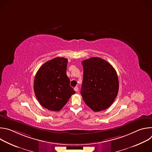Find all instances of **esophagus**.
Wrapping results in <instances>:
<instances>
[{
  "mask_svg": "<svg viewBox=\"0 0 152 152\" xmlns=\"http://www.w3.org/2000/svg\"><path fill=\"white\" fill-rule=\"evenodd\" d=\"M78 90H79V88H78L77 86H75V87L74 88V90H75L76 92H77V91H78Z\"/></svg>",
  "mask_w": 152,
  "mask_h": 152,
  "instance_id": "34e87169",
  "label": "esophagus"
}]
</instances>
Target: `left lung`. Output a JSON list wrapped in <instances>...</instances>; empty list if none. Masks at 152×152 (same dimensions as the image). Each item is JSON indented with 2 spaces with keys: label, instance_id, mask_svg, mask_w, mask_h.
Here are the masks:
<instances>
[{
  "label": "left lung",
  "instance_id": "obj_1",
  "mask_svg": "<svg viewBox=\"0 0 152 152\" xmlns=\"http://www.w3.org/2000/svg\"><path fill=\"white\" fill-rule=\"evenodd\" d=\"M82 64L80 94L85 103L95 112L107 109L118 94L119 82L115 70L109 62L97 57L85 59Z\"/></svg>",
  "mask_w": 152,
  "mask_h": 152
}]
</instances>
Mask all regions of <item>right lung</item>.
Masks as SVG:
<instances>
[{
  "label": "right lung",
  "instance_id": "right-lung-1",
  "mask_svg": "<svg viewBox=\"0 0 152 152\" xmlns=\"http://www.w3.org/2000/svg\"><path fill=\"white\" fill-rule=\"evenodd\" d=\"M67 62V58L61 57L49 60L35 76V94L40 104L50 111H60L76 93L66 74Z\"/></svg>",
  "mask_w": 152,
  "mask_h": 152
}]
</instances>
